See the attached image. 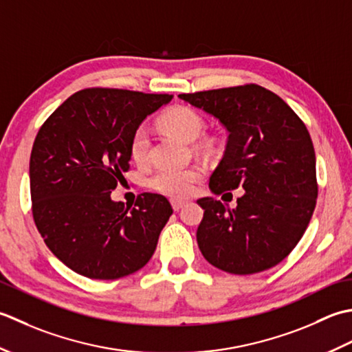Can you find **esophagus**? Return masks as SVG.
<instances>
[{
    "mask_svg": "<svg viewBox=\"0 0 352 352\" xmlns=\"http://www.w3.org/2000/svg\"><path fill=\"white\" fill-rule=\"evenodd\" d=\"M185 205V202H184V200H177V199H173V200H171V206H173V210L175 211H179V210H181V208Z\"/></svg>",
    "mask_w": 352,
    "mask_h": 352,
    "instance_id": "34e87169",
    "label": "esophagus"
}]
</instances>
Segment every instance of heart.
<instances>
[{
  "instance_id": "obj_1",
  "label": "heart",
  "mask_w": 352,
  "mask_h": 352,
  "mask_svg": "<svg viewBox=\"0 0 352 352\" xmlns=\"http://www.w3.org/2000/svg\"><path fill=\"white\" fill-rule=\"evenodd\" d=\"M160 124L164 131L186 142L197 140L205 129V121L199 112L188 106H173L162 113ZM129 153L136 164H146L150 153V136L144 126L136 127L129 142ZM205 171L200 166L185 168H160L147 179L148 188L171 199H185L195 195L197 184Z\"/></svg>"
}]
</instances>
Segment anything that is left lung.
I'll return each mask as SVG.
<instances>
[{
  "mask_svg": "<svg viewBox=\"0 0 352 352\" xmlns=\"http://www.w3.org/2000/svg\"><path fill=\"white\" fill-rule=\"evenodd\" d=\"M229 132L210 179L214 195L241 186L229 208L199 199L197 245L214 267L252 275L281 263L302 239L318 199L316 156L305 124L281 97L255 83L179 94Z\"/></svg>",
  "mask_w": 352,
  "mask_h": 352,
  "instance_id": "left-lung-1",
  "label": "left lung"
}]
</instances>
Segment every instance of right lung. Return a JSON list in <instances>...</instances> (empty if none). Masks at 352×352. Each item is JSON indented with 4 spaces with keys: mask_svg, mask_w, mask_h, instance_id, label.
Returning <instances> with one entry per match:
<instances>
[{
    "mask_svg": "<svg viewBox=\"0 0 352 352\" xmlns=\"http://www.w3.org/2000/svg\"><path fill=\"white\" fill-rule=\"evenodd\" d=\"M173 96L88 88L67 98L41 126L30 155L36 228L76 274L117 279L144 267L173 214L168 200L142 192L135 206L113 202L131 168L136 127Z\"/></svg>",
    "mask_w": 352,
    "mask_h": 352,
    "instance_id": "right-lung-1",
    "label": "right lung"
}]
</instances>
